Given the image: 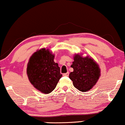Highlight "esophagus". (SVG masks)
<instances>
[{
	"label": "esophagus",
	"mask_w": 125,
	"mask_h": 125,
	"mask_svg": "<svg viewBox=\"0 0 125 125\" xmlns=\"http://www.w3.org/2000/svg\"><path fill=\"white\" fill-rule=\"evenodd\" d=\"M68 75H69V73H68V72H67L66 73L63 74V76H68Z\"/></svg>",
	"instance_id": "1"
}]
</instances>
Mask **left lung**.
<instances>
[{"label":"left lung","instance_id":"obj_1","mask_svg":"<svg viewBox=\"0 0 125 125\" xmlns=\"http://www.w3.org/2000/svg\"><path fill=\"white\" fill-rule=\"evenodd\" d=\"M73 72L69 74L74 86L82 92L89 91L96 84L100 76L98 65L91 58H83L80 55H75L74 61L71 65Z\"/></svg>","mask_w":125,"mask_h":125}]
</instances>
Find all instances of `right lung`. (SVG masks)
I'll list each match as a JSON object with an SVG mask.
<instances>
[{
  "instance_id": "add662e5",
  "label": "right lung",
  "mask_w": 125,
  "mask_h": 125,
  "mask_svg": "<svg viewBox=\"0 0 125 125\" xmlns=\"http://www.w3.org/2000/svg\"><path fill=\"white\" fill-rule=\"evenodd\" d=\"M53 58L54 55L43 48L33 53L27 64V73L30 83L43 94L51 93L62 77Z\"/></svg>"
}]
</instances>
